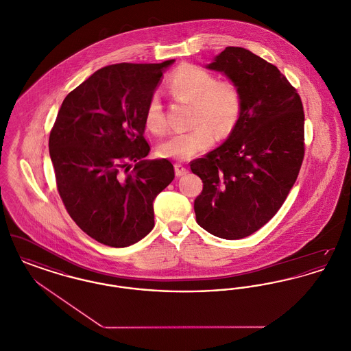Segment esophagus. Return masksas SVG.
Listing matches in <instances>:
<instances>
[{"instance_id": "esophagus-1", "label": "esophagus", "mask_w": 351, "mask_h": 351, "mask_svg": "<svg viewBox=\"0 0 351 351\" xmlns=\"http://www.w3.org/2000/svg\"><path fill=\"white\" fill-rule=\"evenodd\" d=\"M186 173H188V168L183 166V165H180V163L175 165V175L176 176H183V175H186Z\"/></svg>"}]
</instances>
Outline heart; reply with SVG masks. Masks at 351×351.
<instances>
[{
	"label": "heart",
	"mask_w": 351,
	"mask_h": 351,
	"mask_svg": "<svg viewBox=\"0 0 351 351\" xmlns=\"http://www.w3.org/2000/svg\"><path fill=\"white\" fill-rule=\"evenodd\" d=\"M168 88L176 99L193 101L192 123L196 126L169 135L158 146L160 156L176 160L192 159L213 146L217 139L216 128L222 136L233 130L242 106L241 92L233 82L217 80L212 72L185 63L171 75ZM145 121L154 133L166 130L167 119L158 95L151 96Z\"/></svg>",
	"instance_id": "obj_1"
}]
</instances>
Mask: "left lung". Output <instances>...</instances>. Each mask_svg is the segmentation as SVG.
I'll return each mask as SVG.
<instances>
[{"label":"left lung","mask_w":351,"mask_h":351,"mask_svg":"<svg viewBox=\"0 0 351 351\" xmlns=\"http://www.w3.org/2000/svg\"><path fill=\"white\" fill-rule=\"evenodd\" d=\"M206 68L238 86L242 106L228 139L191 165L202 180L196 221L216 237L241 239L276 215L298 179L304 110L283 73L251 51L226 47Z\"/></svg>","instance_id":"obj_1"}]
</instances>
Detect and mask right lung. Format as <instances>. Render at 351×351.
I'll use <instances>...</instances> for the list:
<instances>
[{
    "label": "right lung",
    "instance_id": "1",
    "mask_svg": "<svg viewBox=\"0 0 351 351\" xmlns=\"http://www.w3.org/2000/svg\"><path fill=\"white\" fill-rule=\"evenodd\" d=\"M173 62L101 68L68 93L51 130L59 195L76 225L104 245L126 247L150 233L152 202L175 178L167 159H143L146 108Z\"/></svg>",
    "mask_w": 351,
    "mask_h": 351
}]
</instances>
